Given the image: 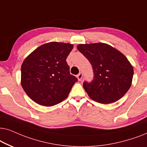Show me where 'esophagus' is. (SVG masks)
I'll use <instances>...</instances> for the list:
<instances>
[{
	"label": "esophagus",
	"instance_id": "esophagus-1",
	"mask_svg": "<svg viewBox=\"0 0 147 147\" xmlns=\"http://www.w3.org/2000/svg\"><path fill=\"white\" fill-rule=\"evenodd\" d=\"M77 77L79 81H81L82 78H83V73H82V72H80V73H79V75L77 76Z\"/></svg>",
	"mask_w": 147,
	"mask_h": 147
}]
</instances>
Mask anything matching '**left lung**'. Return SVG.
Here are the masks:
<instances>
[{
  "label": "left lung",
  "instance_id": "left-lung-1",
  "mask_svg": "<svg viewBox=\"0 0 147 147\" xmlns=\"http://www.w3.org/2000/svg\"><path fill=\"white\" fill-rule=\"evenodd\" d=\"M77 49L87 58L93 70V81L83 83L90 98L103 104L122 98L132 85L134 74L126 56L104 43L79 44Z\"/></svg>",
  "mask_w": 147,
  "mask_h": 147
}]
</instances>
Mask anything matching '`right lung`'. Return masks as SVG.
<instances>
[{"label":"right lung","mask_w":147,"mask_h":147,"mask_svg":"<svg viewBox=\"0 0 147 147\" xmlns=\"http://www.w3.org/2000/svg\"><path fill=\"white\" fill-rule=\"evenodd\" d=\"M73 48L68 43L52 42L33 51L21 65V83L31 99L52 106L68 97L77 79L70 75L66 60Z\"/></svg>","instance_id":"1"}]
</instances>
